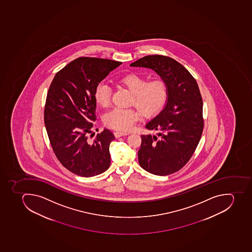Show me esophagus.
Here are the masks:
<instances>
[{"mask_svg":"<svg viewBox=\"0 0 252 252\" xmlns=\"http://www.w3.org/2000/svg\"><path fill=\"white\" fill-rule=\"evenodd\" d=\"M114 134L116 138H119L121 137V136H124V135H128L129 133H127V132H121V131H116Z\"/></svg>","mask_w":252,"mask_h":252,"instance_id":"34e87169","label":"esophagus"}]
</instances>
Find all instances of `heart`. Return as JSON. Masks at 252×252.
<instances>
[{"mask_svg":"<svg viewBox=\"0 0 252 252\" xmlns=\"http://www.w3.org/2000/svg\"><path fill=\"white\" fill-rule=\"evenodd\" d=\"M120 84L132 93L130 104L138 108L144 117H153L162 110L168 96L167 83L161 79L148 81L142 76L130 74L120 80ZM95 101L103 108L110 105L112 89L106 83H100L95 90ZM139 118L134 108H114L104 116L108 127L117 131H127L133 127Z\"/></svg>","mask_w":252,"mask_h":252,"instance_id":"b5f03b06","label":"heart"}]
</instances>
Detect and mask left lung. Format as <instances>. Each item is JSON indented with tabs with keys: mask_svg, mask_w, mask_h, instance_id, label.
I'll return each mask as SVG.
<instances>
[{
	"mask_svg": "<svg viewBox=\"0 0 252 252\" xmlns=\"http://www.w3.org/2000/svg\"><path fill=\"white\" fill-rule=\"evenodd\" d=\"M150 68L167 83L163 109L145 125L157 135H142L138 159L142 168L157 176L181 169L192 157L203 132V99L196 81L171 57L150 55L131 63Z\"/></svg>",
	"mask_w": 252,
	"mask_h": 252,
	"instance_id": "8db88e82",
	"label": "left lung"
}]
</instances>
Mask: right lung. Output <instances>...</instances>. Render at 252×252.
<instances>
[{"label": "right lung", "instance_id": "1", "mask_svg": "<svg viewBox=\"0 0 252 252\" xmlns=\"http://www.w3.org/2000/svg\"><path fill=\"white\" fill-rule=\"evenodd\" d=\"M121 62L79 57L60 70L47 94L45 125L57 159L72 173L92 177L110 166L109 145L115 136L108 129L88 140L95 121V90Z\"/></svg>", "mask_w": 252, "mask_h": 252}]
</instances>
